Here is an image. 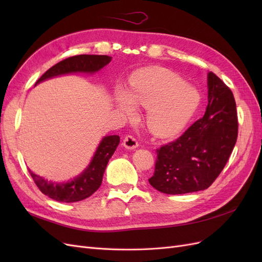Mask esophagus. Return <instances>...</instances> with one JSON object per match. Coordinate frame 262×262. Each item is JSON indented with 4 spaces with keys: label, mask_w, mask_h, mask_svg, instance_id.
<instances>
[{
    "label": "esophagus",
    "mask_w": 262,
    "mask_h": 262,
    "mask_svg": "<svg viewBox=\"0 0 262 262\" xmlns=\"http://www.w3.org/2000/svg\"><path fill=\"white\" fill-rule=\"evenodd\" d=\"M123 146L128 149H134L139 146V142L138 140L134 138L133 136H126L123 139Z\"/></svg>",
    "instance_id": "obj_1"
}]
</instances>
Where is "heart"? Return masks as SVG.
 Instances as JSON below:
<instances>
[{
  "label": "heart",
  "instance_id": "b5f03b06",
  "mask_svg": "<svg viewBox=\"0 0 262 262\" xmlns=\"http://www.w3.org/2000/svg\"><path fill=\"white\" fill-rule=\"evenodd\" d=\"M117 102L129 118L136 117V107L148 109L149 131L157 137H169L185 128L199 106L200 95L176 73L154 68L134 78L130 94L118 91Z\"/></svg>",
  "mask_w": 262,
  "mask_h": 262
}]
</instances>
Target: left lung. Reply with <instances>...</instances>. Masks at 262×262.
Returning <instances> with one entry per match:
<instances>
[{
    "instance_id": "8db88e82",
    "label": "left lung",
    "mask_w": 262,
    "mask_h": 262,
    "mask_svg": "<svg viewBox=\"0 0 262 262\" xmlns=\"http://www.w3.org/2000/svg\"><path fill=\"white\" fill-rule=\"evenodd\" d=\"M208 106L177 140L156 149L150 186L167 194L209 188L231 156L238 134L236 102L229 87L213 72L208 74Z\"/></svg>"
}]
</instances>
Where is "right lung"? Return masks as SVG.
<instances>
[{"instance_id": "right-lung-1", "label": "right lung", "mask_w": 262, "mask_h": 262, "mask_svg": "<svg viewBox=\"0 0 262 262\" xmlns=\"http://www.w3.org/2000/svg\"><path fill=\"white\" fill-rule=\"evenodd\" d=\"M112 57L96 54H80L70 57L50 68L36 84L47 78L69 73H95L107 66ZM120 142L119 136H108L101 140L91 164L80 176L66 184H54L29 170L31 178L40 191L59 202H77L91 196L100 187L107 164Z\"/></svg>"}]
</instances>
